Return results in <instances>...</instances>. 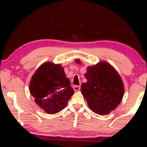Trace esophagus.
<instances>
[{
	"label": "esophagus",
	"instance_id": "34e87169",
	"mask_svg": "<svg viewBox=\"0 0 147 147\" xmlns=\"http://www.w3.org/2000/svg\"><path fill=\"white\" fill-rule=\"evenodd\" d=\"M73 88L74 91H78L80 90V86H73Z\"/></svg>",
	"mask_w": 147,
	"mask_h": 147
}]
</instances>
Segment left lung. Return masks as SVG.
<instances>
[{"label": "left lung", "instance_id": "obj_1", "mask_svg": "<svg viewBox=\"0 0 147 147\" xmlns=\"http://www.w3.org/2000/svg\"><path fill=\"white\" fill-rule=\"evenodd\" d=\"M80 63V61L76 60ZM87 82L82 84L81 91L89 108L94 113L106 115L121 102L124 85L121 78L111 65L102 61L88 67L85 74Z\"/></svg>", "mask_w": 147, "mask_h": 147}]
</instances>
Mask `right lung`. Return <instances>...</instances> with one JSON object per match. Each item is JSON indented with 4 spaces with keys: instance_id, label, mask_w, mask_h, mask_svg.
I'll return each mask as SVG.
<instances>
[{
    "instance_id": "add662e5",
    "label": "right lung",
    "mask_w": 147,
    "mask_h": 147,
    "mask_svg": "<svg viewBox=\"0 0 147 147\" xmlns=\"http://www.w3.org/2000/svg\"><path fill=\"white\" fill-rule=\"evenodd\" d=\"M29 90L37 104L49 114L61 111L74 93L63 68L50 62L41 65L34 73Z\"/></svg>"
}]
</instances>
